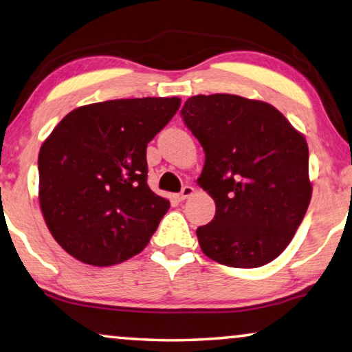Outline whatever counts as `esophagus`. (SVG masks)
Listing matches in <instances>:
<instances>
[{"label": "esophagus", "instance_id": "esophagus-1", "mask_svg": "<svg viewBox=\"0 0 352 352\" xmlns=\"http://www.w3.org/2000/svg\"><path fill=\"white\" fill-rule=\"evenodd\" d=\"M194 192H196V189H194L192 186H183L182 192L178 194V200H180V202H183V200H186L188 197H191Z\"/></svg>", "mask_w": 352, "mask_h": 352}]
</instances>
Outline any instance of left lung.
<instances>
[{
  "mask_svg": "<svg viewBox=\"0 0 352 352\" xmlns=\"http://www.w3.org/2000/svg\"><path fill=\"white\" fill-rule=\"evenodd\" d=\"M182 116L205 150L197 183L216 204L214 219L196 232L200 249L232 267L270 263L311 199L304 135L272 104L232 94L194 96Z\"/></svg>",
  "mask_w": 352,
  "mask_h": 352,
  "instance_id": "1",
  "label": "left lung"
}]
</instances>
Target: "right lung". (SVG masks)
Instances as JSON below:
<instances>
[{
	"mask_svg": "<svg viewBox=\"0 0 352 352\" xmlns=\"http://www.w3.org/2000/svg\"><path fill=\"white\" fill-rule=\"evenodd\" d=\"M178 97L108 100L70 111L38 152V202L67 254L113 266L147 246L169 200L147 185V144Z\"/></svg>",
	"mask_w": 352,
	"mask_h": 352,
	"instance_id": "1",
	"label": "right lung"
}]
</instances>
